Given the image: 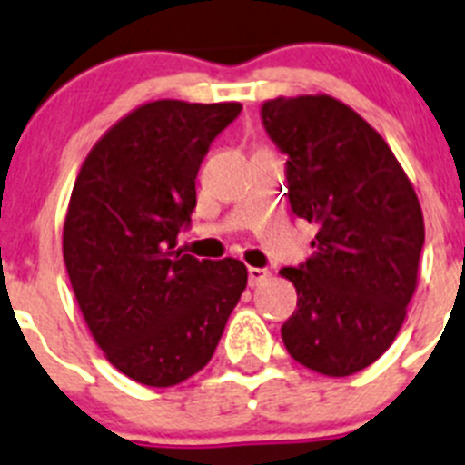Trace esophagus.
<instances>
[{
  "instance_id": "esophagus-1",
  "label": "esophagus",
  "mask_w": 465,
  "mask_h": 465,
  "mask_svg": "<svg viewBox=\"0 0 465 465\" xmlns=\"http://www.w3.org/2000/svg\"><path fill=\"white\" fill-rule=\"evenodd\" d=\"M269 278V269H260V266H248V282L250 288H255V285H262V282Z\"/></svg>"
}]
</instances>
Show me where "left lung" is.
<instances>
[{
	"label": "left lung",
	"instance_id": "obj_1",
	"mask_svg": "<svg viewBox=\"0 0 465 465\" xmlns=\"http://www.w3.org/2000/svg\"><path fill=\"white\" fill-rule=\"evenodd\" d=\"M262 124L285 161L290 208L316 222V250L281 276L297 288L282 322L294 361L328 377L372 365L393 344L417 290L423 215L383 137L330 95L276 98Z\"/></svg>",
	"mask_w": 465,
	"mask_h": 465
}]
</instances>
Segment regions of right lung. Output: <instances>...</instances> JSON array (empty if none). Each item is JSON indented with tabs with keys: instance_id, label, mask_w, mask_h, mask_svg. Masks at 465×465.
I'll return each mask as SVG.
<instances>
[{
	"instance_id": "right-lung-1",
	"label": "right lung",
	"mask_w": 465,
	"mask_h": 465,
	"mask_svg": "<svg viewBox=\"0 0 465 465\" xmlns=\"http://www.w3.org/2000/svg\"><path fill=\"white\" fill-rule=\"evenodd\" d=\"M238 103L156 100L98 140L72 189L63 257L93 339L144 386H175L208 365L248 269L175 250L196 208V175Z\"/></svg>"
}]
</instances>
